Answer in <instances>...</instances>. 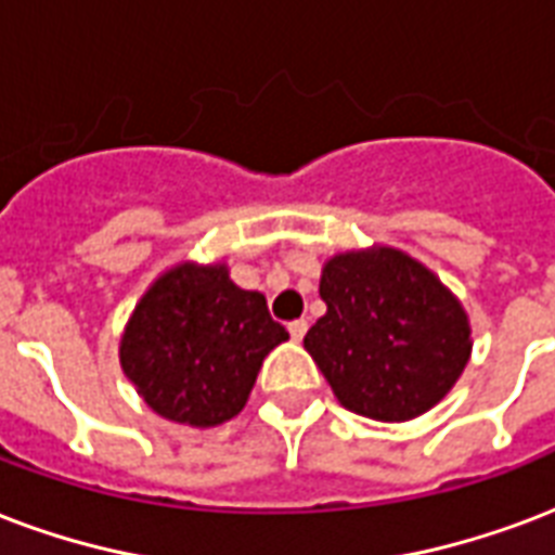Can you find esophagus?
<instances>
[{
	"label": "esophagus",
	"instance_id": "obj_1",
	"mask_svg": "<svg viewBox=\"0 0 555 555\" xmlns=\"http://www.w3.org/2000/svg\"><path fill=\"white\" fill-rule=\"evenodd\" d=\"M287 332H291L294 340H302L308 332V320H294V323H287Z\"/></svg>",
	"mask_w": 555,
	"mask_h": 555
}]
</instances>
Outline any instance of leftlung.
<instances>
[{
    "mask_svg": "<svg viewBox=\"0 0 555 555\" xmlns=\"http://www.w3.org/2000/svg\"><path fill=\"white\" fill-rule=\"evenodd\" d=\"M320 296L325 314L308 328L306 349L352 413L408 422L434 408L468 363L463 306L399 249L334 256Z\"/></svg>",
    "mask_w": 555,
    "mask_h": 555,
    "instance_id": "8db88e82",
    "label": "left lung"
}]
</instances>
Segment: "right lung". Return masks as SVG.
<instances>
[{
  "mask_svg": "<svg viewBox=\"0 0 555 555\" xmlns=\"http://www.w3.org/2000/svg\"><path fill=\"white\" fill-rule=\"evenodd\" d=\"M287 340L256 291L223 264L168 270L142 296L121 340V366L159 416L211 428L241 413L261 361Z\"/></svg>",
  "mask_w": 555,
  "mask_h": 555,
  "instance_id": "obj_1",
  "label": "right lung"
}]
</instances>
